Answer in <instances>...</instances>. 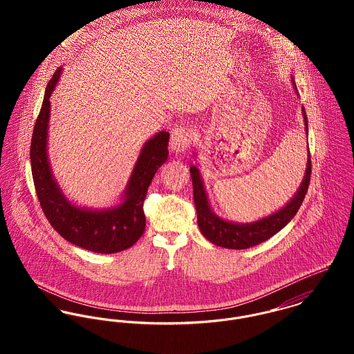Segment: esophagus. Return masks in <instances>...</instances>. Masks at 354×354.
I'll return each mask as SVG.
<instances>
[{"label": "esophagus", "instance_id": "obj_1", "mask_svg": "<svg viewBox=\"0 0 354 354\" xmlns=\"http://www.w3.org/2000/svg\"><path fill=\"white\" fill-rule=\"evenodd\" d=\"M192 140V132L185 128V127H177L171 131V138H170V146L171 151L176 153H181L185 151L187 147L189 146Z\"/></svg>", "mask_w": 354, "mask_h": 354}]
</instances>
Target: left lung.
Returning <instances> with one entry per match:
<instances>
[{
  "mask_svg": "<svg viewBox=\"0 0 354 354\" xmlns=\"http://www.w3.org/2000/svg\"><path fill=\"white\" fill-rule=\"evenodd\" d=\"M293 86L296 88L295 80ZM297 90V88H296ZM303 109L304 125L305 131L308 133V120L306 113ZM191 177H192V185H194V201L196 205L198 212V225L202 232L203 236L212 244L218 247H223L227 250H247L254 247L274 234H277L281 229H283L297 214L299 208L303 204L304 198L308 191V185L310 181V155L308 150V162L305 169L303 183L296 192V195L289 201V203L278 209L277 212L261 218L256 222L251 223H234L225 221L219 218L209 207L208 198L205 194V188L203 184L202 176L199 169L195 165H191L189 167Z\"/></svg>",
  "mask_w": 354,
  "mask_h": 354,
  "instance_id": "8db88e82",
  "label": "left lung"
}]
</instances>
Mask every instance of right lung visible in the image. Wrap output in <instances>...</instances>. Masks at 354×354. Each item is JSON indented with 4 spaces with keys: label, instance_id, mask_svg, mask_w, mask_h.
Wrapping results in <instances>:
<instances>
[{
    "label": "right lung",
    "instance_id": "right-lung-1",
    "mask_svg": "<svg viewBox=\"0 0 354 354\" xmlns=\"http://www.w3.org/2000/svg\"><path fill=\"white\" fill-rule=\"evenodd\" d=\"M62 68L51 77L31 139L32 178L41 207L54 230L66 241L91 252L115 253L131 248L145 233L143 203L156 170L169 155V132L160 131L147 140L124 191V199L104 209L82 208L69 202L51 173L48 156L50 95Z\"/></svg>",
    "mask_w": 354,
    "mask_h": 354
}]
</instances>
